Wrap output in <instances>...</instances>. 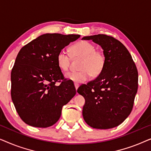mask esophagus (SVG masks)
Returning <instances> with one entry per match:
<instances>
[{
  "mask_svg": "<svg viewBox=\"0 0 151 151\" xmlns=\"http://www.w3.org/2000/svg\"><path fill=\"white\" fill-rule=\"evenodd\" d=\"M75 87H76V91L78 90V87H79V84H75Z\"/></svg>",
  "mask_w": 151,
  "mask_h": 151,
  "instance_id": "1",
  "label": "esophagus"
}]
</instances>
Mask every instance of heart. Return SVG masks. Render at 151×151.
I'll return each mask as SVG.
<instances>
[{
    "label": "heart",
    "mask_w": 151,
    "mask_h": 151,
    "mask_svg": "<svg viewBox=\"0 0 151 151\" xmlns=\"http://www.w3.org/2000/svg\"><path fill=\"white\" fill-rule=\"evenodd\" d=\"M71 54L67 51H60L57 55V63L60 69L64 71L69 70L72 58H81L78 71H70L65 77L76 84H80L89 79L91 76L97 77L104 69L106 58L102 51L96 50L92 43L80 41L70 48Z\"/></svg>",
    "instance_id": "b5f03b06"
}]
</instances>
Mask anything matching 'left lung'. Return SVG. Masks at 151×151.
Masks as SVG:
<instances>
[{
    "mask_svg": "<svg viewBox=\"0 0 151 151\" xmlns=\"http://www.w3.org/2000/svg\"><path fill=\"white\" fill-rule=\"evenodd\" d=\"M82 40L100 45L106 58L102 73L77 91L85 99L84 119L94 129H112L122 123L133 109L138 88L137 67L124 45L113 37L98 34Z\"/></svg>",
    "mask_w": 151,
    "mask_h": 151,
    "instance_id": "obj_1",
    "label": "left lung"
}]
</instances>
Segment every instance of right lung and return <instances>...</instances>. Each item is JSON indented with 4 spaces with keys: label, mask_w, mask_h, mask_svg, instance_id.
I'll use <instances>...</instances> for the list:
<instances>
[{
    "label": "right lung",
    "mask_w": 151,
    "mask_h": 151,
    "mask_svg": "<svg viewBox=\"0 0 151 151\" xmlns=\"http://www.w3.org/2000/svg\"><path fill=\"white\" fill-rule=\"evenodd\" d=\"M80 35H41L20 49L11 73V96L27 124L47 128L56 123L62 108L76 94L73 83L64 77L57 63L60 51ZM56 82H60L56 86Z\"/></svg>",
    "instance_id": "right-lung-1"
}]
</instances>
